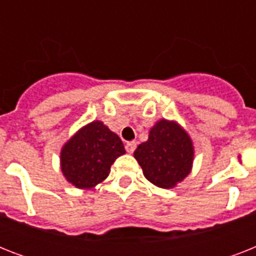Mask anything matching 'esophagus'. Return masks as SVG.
Returning a JSON list of instances; mask_svg holds the SVG:
<instances>
[{
	"label": "esophagus",
	"instance_id": "34e87169",
	"mask_svg": "<svg viewBox=\"0 0 256 256\" xmlns=\"http://www.w3.org/2000/svg\"><path fill=\"white\" fill-rule=\"evenodd\" d=\"M124 148H126V152H130V154H132V152H134V150L136 148V142H128V144H126V146H124Z\"/></svg>",
	"mask_w": 256,
	"mask_h": 256
}]
</instances>
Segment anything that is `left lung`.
I'll list each match as a JSON object with an SVG mask.
<instances>
[{"mask_svg": "<svg viewBox=\"0 0 256 256\" xmlns=\"http://www.w3.org/2000/svg\"><path fill=\"white\" fill-rule=\"evenodd\" d=\"M134 156L148 180L162 188H171L190 174L194 148L190 136L176 122L158 120L140 144Z\"/></svg>", "mask_w": 256, "mask_h": 256, "instance_id": "8db88e82", "label": "left lung"}]
</instances>
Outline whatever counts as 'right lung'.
<instances>
[{
	"label": "right lung",
	"instance_id": "add662e5",
	"mask_svg": "<svg viewBox=\"0 0 256 256\" xmlns=\"http://www.w3.org/2000/svg\"><path fill=\"white\" fill-rule=\"evenodd\" d=\"M124 152L120 136L100 120H94L62 148L61 170L77 188H92L108 178L114 160Z\"/></svg>",
	"mask_w": 256,
	"mask_h": 256
}]
</instances>
